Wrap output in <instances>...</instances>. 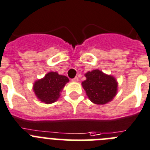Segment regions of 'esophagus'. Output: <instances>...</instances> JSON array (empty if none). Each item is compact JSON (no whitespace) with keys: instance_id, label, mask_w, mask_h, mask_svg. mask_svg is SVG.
Here are the masks:
<instances>
[{"instance_id":"1","label":"esophagus","mask_w":150,"mask_h":150,"mask_svg":"<svg viewBox=\"0 0 150 150\" xmlns=\"http://www.w3.org/2000/svg\"><path fill=\"white\" fill-rule=\"evenodd\" d=\"M72 81H75V82H78V81H79V78H78V77H75V79H72Z\"/></svg>"}]
</instances>
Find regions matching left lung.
<instances>
[{"mask_svg":"<svg viewBox=\"0 0 150 150\" xmlns=\"http://www.w3.org/2000/svg\"><path fill=\"white\" fill-rule=\"evenodd\" d=\"M86 80L81 85L91 102L103 105L113 100L118 92V81L111 75L99 69L92 70L84 74Z\"/></svg>","mask_w":150,"mask_h":150,"instance_id":"left-lung-1","label":"left lung"}]
</instances>
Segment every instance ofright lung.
Masks as SVG:
<instances>
[{"label": "right lung", "mask_w": 150, "mask_h": 150, "mask_svg": "<svg viewBox=\"0 0 150 150\" xmlns=\"http://www.w3.org/2000/svg\"><path fill=\"white\" fill-rule=\"evenodd\" d=\"M69 79L57 71H50L44 78L35 81L33 91L41 102L50 104L56 102L60 97V93Z\"/></svg>", "instance_id": "1"}]
</instances>
